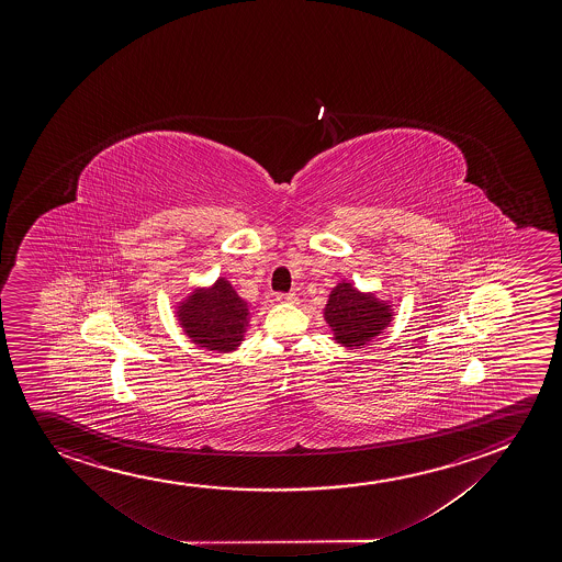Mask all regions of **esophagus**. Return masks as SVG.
<instances>
[{
	"label": "esophagus",
	"instance_id": "1",
	"mask_svg": "<svg viewBox=\"0 0 562 562\" xmlns=\"http://www.w3.org/2000/svg\"><path fill=\"white\" fill-rule=\"evenodd\" d=\"M276 300L281 302V304H294L296 302V294L294 292H281Z\"/></svg>",
	"mask_w": 562,
	"mask_h": 562
}]
</instances>
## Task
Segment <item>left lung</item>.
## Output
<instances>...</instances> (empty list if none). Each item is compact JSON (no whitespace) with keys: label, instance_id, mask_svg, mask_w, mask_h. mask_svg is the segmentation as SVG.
Masks as SVG:
<instances>
[{"label":"left lung","instance_id":"left-lung-1","mask_svg":"<svg viewBox=\"0 0 562 562\" xmlns=\"http://www.w3.org/2000/svg\"><path fill=\"white\" fill-rule=\"evenodd\" d=\"M392 314L389 302L376 299L373 292L358 291L348 281L330 291L323 312L335 340L345 348H361L379 337L392 322Z\"/></svg>","mask_w":562,"mask_h":562}]
</instances>
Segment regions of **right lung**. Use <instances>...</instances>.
I'll return each instance as SVG.
<instances>
[{
    "instance_id": "obj_1",
    "label": "right lung",
    "mask_w": 562,
    "mask_h": 562,
    "mask_svg": "<svg viewBox=\"0 0 562 562\" xmlns=\"http://www.w3.org/2000/svg\"><path fill=\"white\" fill-rule=\"evenodd\" d=\"M250 307L225 278L209 289H195L178 306V319L196 346L233 352L247 333Z\"/></svg>"
}]
</instances>
